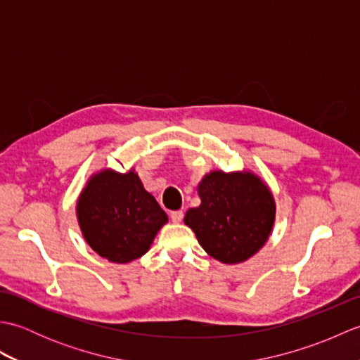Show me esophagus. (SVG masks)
<instances>
[{
    "label": "esophagus",
    "instance_id": "34e87169",
    "mask_svg": "<svg viewBox=\"0 0 360 360\" xmlns=\"http://www.w3.org/2000/svg\"><path fill=\"white\" fill-rule=\"evenodd\" d=\"M170 218H172L173 223H181L182 218H184V212H182V210H174V212L170 213Z\"/></svg>",
    "mask_w": 360,
    "mask_h": 360
}]
</instances>
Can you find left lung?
I'll return each mask as SVG.
<instances>
[{
    "label": "left lung",
    "instance_id": "left-lung-1",
    "mask_svg": "<svg viewBox=\"0 0 360 360\" xmlns=\"http://www.w3.org/2000/svg\"><path fill=\"white\" fill-rule=\"evenodd\" d=\"M198 195L201 204L187 210L184 223L218 262H246L269 240L277 207L271 188L258 174L213 170L198 184Z\"/></svg>",
    "mask_w": 360,
    "mask_h": 360
}]
</instances>
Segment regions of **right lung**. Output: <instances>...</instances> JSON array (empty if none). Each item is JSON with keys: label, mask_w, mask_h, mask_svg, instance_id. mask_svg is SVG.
Listing matches in <instances>:
<instances>
[{"label": "right lung", "mask_w": 360, "mask_h": 360, "mask_svg": "<svg viewBox=\"0 0 360 360\" xmlns=\"http://www.w3.org/2000/svg\"><path fill=\"white\" fill-rule=\"evenodd\" d=\"M77 221L89 248L111 263H129L148 252L167 213L143 188L134 168L94 173L77 200Z\"/></svg>", "instance_id": "1"}]
</instances>
